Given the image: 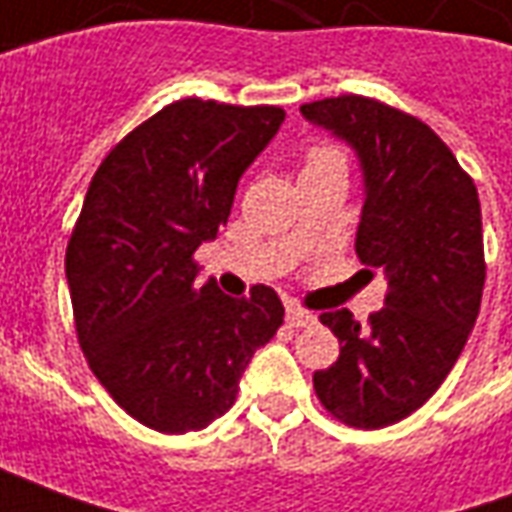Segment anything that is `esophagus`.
Here are the masks:
<instances>
[{"label": "esophagus", "mask_w": 512, "mask_h": 512, "mask_svg": "<svg viewBox=\"0 0 512 512\" xmlns=\"http://www.w3.org/2000/svg\"><path fill=\"white\" fill-rule=\"evenodd\" d=\"M285 321H288V326H293V329H304V326H312V323H315V315L307 310H301V307H288Z\"/></svg>", "instance_id": "34e87169"}]
</instances>
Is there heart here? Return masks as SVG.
<instances>
[{
    "instance_id": "obj_1",
    "label": "heart",
    "mask_w": 512,
    "mask_h": 512,
    "mask_svg": "<svg viewBox=\"0 0 512 512\" xmlns=\"http://www.w3.org/2000/svg\"><path fill=\"white\" fill-rule=\"evenodd\" d=\"M318 164H343V156H340L337 150L321 147V150H312L307 167H318Z\"/></svg>"
}]
</instances>
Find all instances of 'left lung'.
Returning <instances> with one entry per match:
<instances>
[{
    "instance_id": "8db88e82",
    "label": "left lung",
    "mask_w": 512,
    "mask_h": 512,
    "mask_svg": "<svg viewBox=\"0 0 512 512\" xmlns=\"http://www.w3.org/2000/svg\"><path fill=\"white\" fill-rule=\"evenodd\" d=\"M301 115L356 153V255L389 285L367 326L348 310L323 312L340 356L312 384L345 425L386 428L439 389L472 334L485 285L480 197L417 117L362 95L304 104Z\"/></svg>"
}]
</instances>
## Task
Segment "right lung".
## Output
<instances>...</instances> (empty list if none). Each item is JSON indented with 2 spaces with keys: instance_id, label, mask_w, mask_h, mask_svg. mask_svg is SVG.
Returning <instances> with one entry per match:
<instances>
[{
  "instance_id": "obj_1",
  "label": "right lung",
  "mask_w": 512,
  "mask_h": 512,
  "mask_svg": "<svg viewBox=\"0 0 512 512\" xmlns=\"http://www.w3.org/2000/svg\"><path fill=\"white\" fill-rule=\"evenodd\" d=\"M285 123L279 106L183 98L104 158L65 252L76 334L106 392L161 433L208 428L285 318L197 282V246L227 224L238 180Z\"/></svg>"
}]
</instances>
